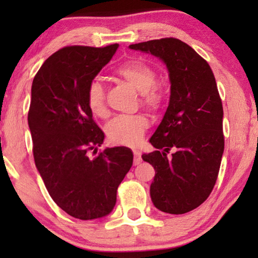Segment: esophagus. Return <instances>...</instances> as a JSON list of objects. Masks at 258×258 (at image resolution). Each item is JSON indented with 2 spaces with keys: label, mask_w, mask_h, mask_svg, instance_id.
<instances>
[{
  "label": "esophagus",
  "mask_w": 258,
  "mask_h": 258,
  "mask_svg": "<svg viewBox=\"0 0 258 258\" xmlns=\"http://www.w3.org/2000/svg\"><path fill=\"white\" fill-rule=\"evenodd\" d=\"M134 164L139 165L142 163V158H141V153L139 149H134Z\"/></svg>",
  "instance_id": "esophagus-1"
}]
</instances>
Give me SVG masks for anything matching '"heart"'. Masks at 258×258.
<instances>
[{
    "mask_svg": "<svg viewBox=\"0 0 258 258\" xmlns=\"http://www.w3.org/2000/svg\"><path fill=\"white\" fill-rule=\"evenodd\" d=\"M117 75L130 84L134 89L142 94L143 103L150 109H157L162 102V93L156 84V73L146 63L130 61L117 69ZM87 104L90 111L96 116H105L104 89L98 81L89 84L87 91ZM149 122L143 115L118 116L107 125V135L111 142L124 146H136L143 139Z\"/></svg>",
    "mask_w": 258,
    "mask_h": 258,
    "instance_id": "1",
    "label": "heart"
}]
</instances>
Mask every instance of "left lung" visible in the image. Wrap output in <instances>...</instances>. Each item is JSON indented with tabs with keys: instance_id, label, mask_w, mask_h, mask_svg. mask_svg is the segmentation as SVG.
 I'll use <instances>...</instances> for the list:
<instances>
[{
	"instance_id": "8db88e82",
	"label": "left lung",
	"mask_w": 258,
	"mask_h": 258,
	"mask_svg": "<svg viewBox=\"0 0 258 258\" xmlns=\"http://www.w3.org/2000/svg\"><path fill=\"white\" fill-rule=\"evenodd\" d=\"M129 48L160 58L170 81L168 108L149 140L157 150L142 155L155 169L151 201L163 213H189L210 195L224 151L223 107L216 80L206 59L177 38Z\"/></svg>"
}]
</instances>
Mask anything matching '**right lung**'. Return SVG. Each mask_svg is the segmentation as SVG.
Instances as JSON below:
<instances>
[{"label":"right lung","instance_id":"right-lung-1","mask_svg":"<svg viewBox=\"0 0 258 258\" xmlns=\"http://www.w3.org/2000/svg\"><path fill=\"white\" fill-rule=\"evenodd\" d=\"M118 44L59 49L34 77L28 124L35 164L54 202L70 216H108L118 185L133 165L126 147L105 148L104 133L87 104L89 84L110 62Z\"/></svg>","mask_w":258,"mask_h":258}]
</instances>
